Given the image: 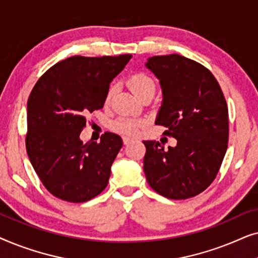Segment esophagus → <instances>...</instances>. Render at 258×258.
I'll return each instance as SVG.
<instances>
[{
    "label": "esophagus",
    "mask_w": 258,
    "mask_h": 258,
    "mask_svg": "<svg viewBox=\"0 0 258 258\" xmlns=\"http://www.w3.org/2000/svg\"><path fill=\"white\" fill-rule=\"evenodd\" d=\"M132 139H130V137H123V143L124 144H129L130 142H132Z\"/></svg>",
    "instance_id": "1"
}]
</instances>
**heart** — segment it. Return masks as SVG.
I'll use <instances>...</instances> for the list:
<instances>
[{
    "instance_id": "1",
    "label": "heart",
    "mask_w": 258,
    "mask_h": 258,
    "mask_svg": "<svg viewBox=\"0 0 258 258\" xmlns=\"http://www.w3.org/2000/svg\"><path fill=\"white\" fill-rule=\"evenodd\" d=\"M128 86L130 88V90H132L137 97L148 93V91H154L155 93V89H156V83H155V81L151 79L149 75H147V74L144 73L133 74L128 80ZM111 94L112 87L108 91V97H110ZM141 125H142V122L141 121L126 117L117 118L116 121L112 122L111 124L112 129H114L116 133H119L125 136H135L136 134L139 133Z\"/></svg>"
}]
</instances>
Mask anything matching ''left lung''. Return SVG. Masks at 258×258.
I'll use <instances>...</instances> for the list:
<instances>
[{"instance_id":"left-lung-1","label":"left lung","mask_w":258,"mask_h":258,"mask_svg":"<svg viewBox=\"0 0 258 258\" xmlns=\"http://www.w3.org/2000/svg\"><path fill=\"white\" fill-rule=\"evenodd\" d=\"M146 67L157 77L163 100L155 123L177 140L176 147L143 141V169L155 191L185 200L216 177L228 148V105L213 74L200 63L171 54L154 56Z\"/></svg>"}]
</instances>
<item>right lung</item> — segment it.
Instances as JSON below:
<instances>
[{
	"instance_id": "right-lung-1",
	"label": "right lung",
	"mask_w": 258,
	"mask_h": 258,
	"mask_svg": "<svg viewBox=\"0 0 258 258\" xmlns=\"http://www.w3.org/2000/svg\"><path fill=\"white\" fill-rule=\"evenodd\" d=\"M132 55L73 56L47 70L27 104L26 148L49 192L67 202H87L105 189L122 139L112 133L83 143L87 116L102 109L109 84Z\"/></svg>"
}]
</instances>
